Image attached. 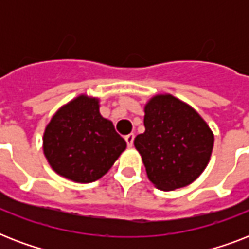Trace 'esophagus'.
<instances>
[{
  "instance_id": "esophagus-1",
  "label": "esophagus",
  "mask_w": 249,
  "mask_h": 249,
  "mask_svg": "<svg viewBox=\"0 0 249 249\" xmlns=\"http://www.w3.org/2000/svg\"><path fill=\"white\" fill-rule=\"evenodd\" d=\"M125 141H126V144H128V147H132L133 142H134V134L130 133L128 136H125Z\"/></svg>"
}]
</instances>
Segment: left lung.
<instances>
[{
	"label": "left lung",
	"mask_w": 249,
	"mask_h": 249,
	"mask_svg": "<svg viewBox=\"0 0 249 249\" xmlns=\"http://www.w3.org/2000/svg\"><path fill=\"white\" fill-rule=\"evenodd\" d=\"M144 133L134 146L148 179L163 191L185 187L208 165L212 130L200 115L170 94L156 95L144 106Z\"/></svg>",
	"instance_id": "left-lung-1"
}]
</instances>
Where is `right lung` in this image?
<instances>
[{
	"mask_svg": "<svg viewBox=\"0 0 249 249\" xmlns=\"http://www.w3.org/2000/svg\"><path fill=\"white\" fill-rule=\"evenodd\" d=\"M126 147L97 98L80 95L58 109L44 133V154L62 177L89 183L105 176Z\"/></svg>",
	"mask_w": 249,
	"mask_h": 249,
	"instance_id": "right-lung-1",
	"label": "right lung"
}]
</instances>
